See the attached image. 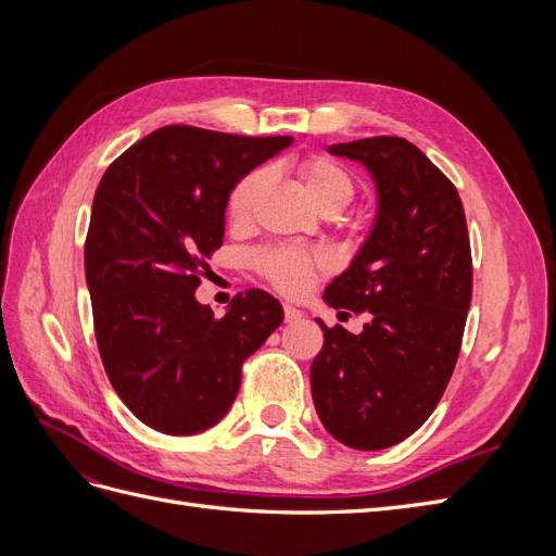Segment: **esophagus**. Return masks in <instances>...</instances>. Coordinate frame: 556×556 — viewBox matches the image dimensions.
I'll return each instance as SVG.
<instances>
[{"instance_id":"obj_1","label":"esophagus","mask_w":556,"mask_h":556,"mask_svg":"<svg viewBox=\"0 0 556 556\" xmlns=\"http://www.w3.org/2000/svg\"><path fill=\"white\" fill-rule=\"evenodd\" d=\"M282 313H285V323H299L301 317H304V313H301L299 308H294V306H290V304H285L282 306Z\"/></svg>"}]
</instances>
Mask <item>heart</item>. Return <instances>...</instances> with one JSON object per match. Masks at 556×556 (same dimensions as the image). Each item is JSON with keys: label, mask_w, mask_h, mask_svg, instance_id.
<instances>
[{"label": "heart", "mask_w": 556, "mask_h": 556, "mask_svg": "<svg viewBox=\"0 0 556 556\" xmlns=\"http://www.w3.org/2000/svg\"><path fill=\"white\" fill-rule=\"evenodd\" d=\"M294 174L311 204L327 217L339 215L357 192L355 176L348 166L327 155H311L294 164ZM268 185L264 169L248 172L227 197V217L233 225H245L255 211L260 197ZM257 274L285 294H301L317 274L327 271V257L317 250H301L292 245H276L260 250L255 255Z\"/></svg>", "instance_id": "b5f03b06"}]
</instances>
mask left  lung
Here are the masks:
<instances>
[{
  "label": "left lung",
  "instance_id": "obj_1",
  "mask_svg": "<svg viewBox=\"0 0 556 556\" xmlns=\"http://www.w3.org/2000/svg\"><path fill=\"white\" fill-rule=\"evenodd\" d=\"M359 160L380 197L371 237L325 290L336 311L371 313L362 333L327 327L311 366L315 410L336 441L384 450L427 422L457 364L473 292L462 199L422 150L401 137L329 148Z\"/></svg>",
  "mask_w": 556,
  "mask_h": 556
}]
</instances>
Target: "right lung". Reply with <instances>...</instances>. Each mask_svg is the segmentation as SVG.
<instances>
[{
  "label": "right lung",
  "mask_w": 556,
  "mask_h": 556,
  "mask_svg": "<svg viewBox=\"0 0 556 556\" xmlns=\"http://www.w3.org/2000/svg\"><path fill=\"white\" fill-rule=\"evenodd\" d=\"M292 137L162 127L99 182L86 237L97 348L125 406L162 433L220 422L243 362L282 323L278 301L250 290L225 317L194 299L223 245L227 197Z\"/></svg>",
  "instance_id": "obj_1"
}]
</instances>
